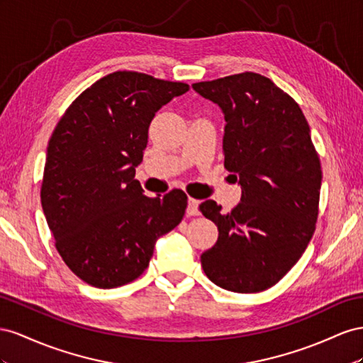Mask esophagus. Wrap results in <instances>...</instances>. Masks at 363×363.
Instances as JSON below:
<instances>
[{"label":"esophagus","instance_id":"esophagus-1","mask_svg":"<svg viewBox=\"0 0 363 363\" xmlns=\"http://www.w3.org/2000/svg\"><path fill=\"white\" fill-rule=\"evenodd\" d=\"M187 214H189V216H199V201H196V199H193V198L189 199Z\"/></svg>","mask_w":363,"mask_h":363}]
</instances>
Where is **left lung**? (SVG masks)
I'll use <instances>...</instances> for the list:
<instances>
[{
  "label": "left lung",
  "mask_w": 363,
  "mask_h": 363,
  "mask_svg": "<svg viewBox=\"0 0 363 363\" xmlns=\"http://www.w3.org/2000/svg\"><path fill=\"white\" fill-rule=\"evenodd\" d=\"M193 89L222 109L225 169L242 187L231 213L211 199L199 205L219 230L201 255L202 269L226 291H266L295 266L315 233L323 172L308 123L291 96L257 72Z\"/></svg>",
  "instance_id": "left-lung-1"
}]
</instances>
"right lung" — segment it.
Listing matches in <instances>:
<instances>
[{
	"label": "right lung",
	"mask_w": 363,
	"mask_h": 363,
	"mask_svg": "<svg viewBox=\"0 0 363 363\" xmlns=\"http://www.w3.org/2000/svg\"><path fill=\"white\" fill-rule=\"evenodd\" d=\"M189 88L137 71L112 72L82 92L53 130L40 203L62 260L89 286L137 279L157 240L181 223L187 194L147 198L135 167L155 113Z\"/></svg>",
	"instance_id": "obj_1"
}]
</instances>
